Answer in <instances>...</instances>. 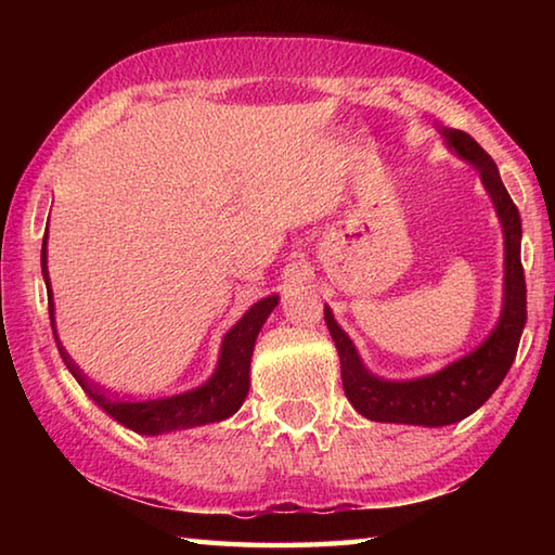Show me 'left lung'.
<instances>
[{"instance_id": "8db88e82", "label": "left lung", "mask_w": 555, "mask_h": 555, "mask_svg": "<svg viewBox=\"0 0 555 555\" xmlns=\"http://www.w3.org/2000/svg\"><path fill=\"white\" fill-rule=\"evenodd\" d=\"M446 146L477 168L504 232V298L492 333L460 360L416 379H384L364 367L360 352L325 306V325L340 354L345 397L354 411L379 424L450 426L467 418L492 397L509 372L526 323V281L521 269V218L490 154L460 129H440Z\"/></svg>"}]
</instances>
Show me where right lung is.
Masks as SVG:
<instances>
[{
  "instance_id": "1",
  "label": "right lung",
  "mask_w": 555,
  "mask_h": 555,
  "mask_svg": "<svg viewBox=\"0 0 555 555\" xmlns=\"http://www.w3.org/2000/svg\"><path fill=\"white\" fill-rule=\"evenodd\" d=\"M49 232L43 234V247H41V274L46 281V291H49V315L55 345L63 357L65 367L70 370L75 382L80 384L82 391L98 403V406L117 421V424L127 426L129 430L142 436H162L171 434V430H183L193 426L205 424H218V421L230 418L232 413L247 399L249 391V367H251V352H255L257 335L261 325L267 323L271 311L279 306V296H267L257 300L255 306L244 313L237 323H234L222 337L218 367H215L212 377L195 387L191 391L173 393L166 399H149V401H121L109 397L107 391H102L98 384H92L78 364L73 362V357L65 350L59 331H55V304H53V291L49 279Z\"/></svg>"
}]
</instances>
